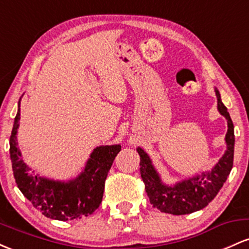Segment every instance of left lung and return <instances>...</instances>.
<instances>
[{
  "mask_svg": "<svg viewBox=\"0 0 249 249\" xmlns=\"http://www.w3.org/2000/svg\"><path fill=\"white\" fill-rule=\"evenodd\" d=\"M218 98V110L227 119V133L225 141L227 150L224 156L216 162L210 172H204L200 176L182 180L173 186H168L161 181L160 176L152 165V160L142 147L137 148L141 156V174L145 184V191L150 198L153 207L158 208L164 213L173 215L190 214L206 207L215 198L220 188L227 180L233 167L234 158V125L228 113L227 107L221 102L218 89H215Z\"/></svg>",
  "mask_w": 249,
  "mask_h": 249,
  "instance_id": "1",
  "label": "left lung"
}]
</instances>
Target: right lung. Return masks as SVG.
<instances>
[{"label":"right lung","mask_w":249,"mask_h":249,"mask_svg":"<svg viewBox=\"0 0 249 249\" xmlns=\"http://www.w3.org/2000/svg\"><path fill=\"white\" fill-rule=\"evenodd\" d=\"M19 103L10 136V159L14 178L23 196L34 207L50 219L68 221L92 214L101 205L105 179L121 145L98 146L90 154L83 172L69 181L43 178L31 172L22 159L17 144L19 126Z\"/></svg>","instance_id":"add662e5"}]
</instances>
